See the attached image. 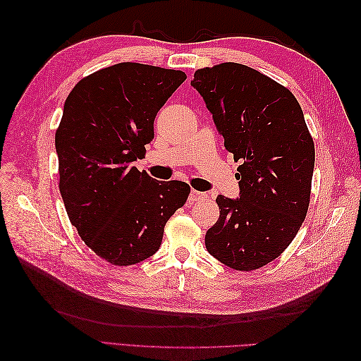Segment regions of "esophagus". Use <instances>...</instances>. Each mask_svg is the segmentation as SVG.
<instances>
[{
  "mask_svg": "<svg viewBox=\"0 0 361 361\" xmlns=\"http://www.w3.org/2000/svg\"><path fill=\"white\" fill-rule=\"evenodd\" d=\"M204 197H206V194H204V192H200V191H197V190H191V192H190V200H192V202L202 200V199H204Z\"/></svg>",
  "mask_w": 361,
  "mask_h": 361,
  "instance_id": "1",
  "label": "esophagus"
}]
</instances>
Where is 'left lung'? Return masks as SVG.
Segmentation results:
<instances>
[{"mask_svg": "<svg viewBox=\"0 0 361 361\" xmlns=\"http://www.w3.org/2000/svg\"><path fill=\"white\" fill-rule=\"evenodd\" d=\"M191 84L226 150L241 161L239 199L218 195L220 218L206 232V248L228 268L259 269L289 247L307 215L313 138L292 92L245 64L197 69Z\"/></svg>", "mask_w": 361, "mask_h": 361, "instance_id": "8db88e82", "label": "left lung"}]
</instances>
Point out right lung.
Segmentation results:
<instances>
[{"instance_id": "1", "label": "right lung", "mask_w": 361, "mask_h": 361, "mask_svg": "<svg viewBox=\"0 0 361 361\" xmlns=\"http://www.w3.org/2000/svg\"><path fill=\"white\" fill-rule=\"evenodd\" d=\"M185 80L182 71L118 63L85 76L64 102L56 130L60 194L85 245L111 265L155 255L190 195L188 183L133 167L154 140L157 113Z\"/></svg>"}]
</instances>
